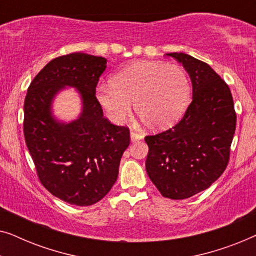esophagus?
Masks as SVG:
<instances>
[{
    "instance_id": "1",
    "label": "esophagus",
    "mask_w": 256,
    "mask_h": 256,
    "mask_svg": "<svg viewBox=\"0 0 256 256\" xmlns=\"http://www.w3.org/2000/svg\"><path fill=\"white\" fill-rule=\"evenodd\" d=\"M142 138H143V136H142L141 132H136V130H132L130 132V138H132V142L138 141V140H141Z\"/></svg>"
}]
</instances>
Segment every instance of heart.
<instances>
[{"label": "heart", "instance_id": "1", "mask_svg": "<svg viewBox=\"0 0 256 256\" xmlns=\"http://www.w3.org/2000/svg\"><path fill=\"white\" fill-rule=\"evenodd\" d=\"M191 85L188 73L174 64L160 62H136L101 84L96 98L107 118L122 124L132 110L152 129L174 124L184 113L190 100Z\"/></svg>", "mask_w": 256, "mask_h": 256}]
</instances>
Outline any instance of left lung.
Segmentation results:
<instances>
[{
    "instance_id": "8db88e82",
    "label": "left lung",
    "mask_w": 256,
    "mask_h": 256,
    "mask_svg": "<svg viewBox=\"0 0 256 256\" xmlns=\"http://www.w3.org/2000/svg\"><path fill=\"white\" fill-rule=\"evenodd\" d=\"M166 56L190 76L192 101L172 128L146 136V169L163 197L178 200L206 190L225 171L236 114L228 85L211 66L182 52Z\"/></svg>"
}]
</instances>
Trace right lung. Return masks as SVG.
<instances>
[{"label": "right lung", "mask_w": 256, "mask_h": 256, "mask_svg": "<svg viewBox=\"0 0 256 256\" xmlns=\"http://www.w3.org/2000/svg\"><path fill=\"white\" fill-rule=\"evenodd\" d=\"M106 59L74 52L52 59L31 82L24 101V138L43 186L62 200L93 205L116 182L129 128L104 118L96 88ZM65 86L78 88L83 113L65 125L52 118L50 102Z\"/></svg>", "instance_id": "right-lung-1"}]
</instances>
